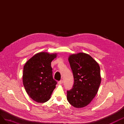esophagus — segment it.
Masks as SVG:
<instances>
[{"mask_svg": "<svg viewBox=\"0 0 124 124\" xmlns=\"http://www.w3.org/2000/svg\"><path fill=\"white\" fill-rule=\"evenodd\" d=\"M63 80H60L59 82H58V84H59V85H62V84H63Z\"/></svg>", "mask_w": 124, "mask_h": 124, "instance_id": "34e87169", "label": "esophagus"}]
</instances>
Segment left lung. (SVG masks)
I'll list each match as a JSON object with an SVG mask.
<instances>
[{
  "label": "left lung",
  "mask_w": 124,
  "mask_h": 124,
  "mask_svg": "<svg viewBox=\"0 0 124 124\" xmlns=\"http://www.w3.org/2000/svg\"><path fill=\"white\" fill-rule=\"evenodd\" d=\"M69 61L74 83L72 89L67 91V100L74 107L83 108L90 103L98 93L101 81L100 66L85 53L70 55Z\"/></svg>",
  "instance_id": "1"
}]
</instances>
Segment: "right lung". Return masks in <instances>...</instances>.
Wrapping results in <instances>:
<instances>
[{"label":"right lung","instance_id":"1","mask_svg":"<svg viewBox=\"0 0 124 124\" xmlns=\"http://www.w3.org/2000/svg\"><path fill=\"white\" fill-rule=\"evenodd\" d=\"M56 56V54L38 53L24 66L23 85L27 93L35 101H48L55 89L57 82L53 78L51 63Z\"/></svg>","mask_w":124,"mask_h":124}]
</instances>
